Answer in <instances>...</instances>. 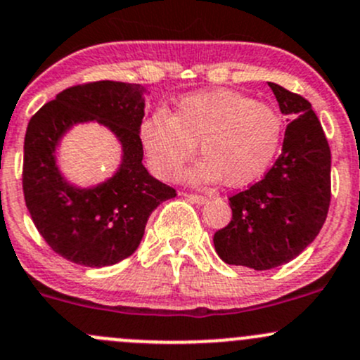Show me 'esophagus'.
<instances>
[{
	"label": "esophagus",
	"mask_w": 360,
	"mask_h": 360,
	"mask_svg": "<svg viewBox=\"0 0 360 360\" xmlns=\"http://www.w3.org/2000/svg\"><path fill=\"white\" fill-rule=\"evenodd\" d=\"M184 197H186L188 200L198 203V205H202V203H205L207 200H209L207 197H202V195H193V193H184Z\"/></svg>",
	"instance_id": "esophagus-1"
}]
</instances>
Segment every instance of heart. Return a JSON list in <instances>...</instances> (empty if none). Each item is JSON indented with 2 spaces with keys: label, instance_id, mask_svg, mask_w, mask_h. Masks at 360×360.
Here are the masks:
<instances>
[{
  "label": "heart",
  "instance_id": "b5f03b06",
  "mask_svg": "<svg viewBox=\"0 0 360 360\" xmlns=\"http://www.w3.org/2000/svg\"><path fill=\"white\" fill-rule=\"evenodd\" d=\"M282 134L284 123L274 108L228 89L183 97L172 116L157 110L139 127L148 165L160 179H176L198 144L205 158L188 172V179H223L230 188L248 186L266 172Z\"/></svg>",
  "mask_w": 360,
  "mask_h": 360
}]
</instances>
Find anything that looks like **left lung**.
Returning <instances> with one entry per match:
<instances>
[{
    "label": "left lung",
    "instance_id": "8db88e82",
    "mask_svg": "<svg viewBox=\"0 0 360 360\" xmlns=\"http://www.w3.org/2000/svg\"><path fill=\"white\" fill-rule=\"evenodd\" d=\"M289 116L282 153L266 176L230 197L231 221L214 233L228 264L271 270L303 252L321 231L331 202V150L304 97L268 83Z\"/></svg>",
    "mask_w": 360,
    "mask_h": 360
}]
</instances>
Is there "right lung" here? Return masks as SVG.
Segmentation results:
<instances>
[{"instance_id":"add662e5","label":"right lung","mask_w":360,"mask_h":360,"mask_svg":"<svg viewBox=\"0 0 360 360\" xmlns=\"http://www.w3.org/2000/svg\"><path fill=\"white\" fill-rule=\"evenodd\" d=\"M144 86L92 82L69 86L31 120L24 139L25 205L39 235L53 252L90 268L111 266L134 254L148 217L176 190L160 183L143 165L139 127ZM97 121L122 144L115 176L94 188L68 184L56 167L58 141L72 124Z\"/></svg>"}]
</instances>
